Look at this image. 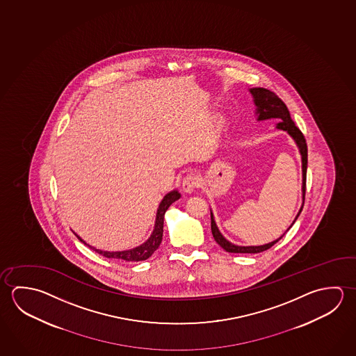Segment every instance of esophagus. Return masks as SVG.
Masks as SVG:
<instances>
[{"instance_id": "34e87169", "label": "esophagus", "mask_w": 356, "mask_h": 356, "mask_svg": "<svg viewBox=\"0 0 356 356\" xmlns=\"http://www.w3.org/2000/svg\"><path fill=\"white\" fill-rule=\"evenodd\" d=\"M196 187H197V179L193 174H188L182 179V190L185 193H191Z\"/></svg>"}]
</instances>
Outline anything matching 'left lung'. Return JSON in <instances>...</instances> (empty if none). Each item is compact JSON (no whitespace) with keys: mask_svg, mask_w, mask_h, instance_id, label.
Instances as JSON below:
<instances>
[{"mask_svg":"<svg viewBox=\"0 0 356 356\" xmlns=\"http://www.w3.org/2000/svg\"><path fill=\"white\" fill-rule=\"evenodd\" d=\"M250 92L254 97V102L256 106V116H257V121H264V120L277 119L280 120L276 124V129L286 131L293 141L298 145L299 147L300 155H301V163H302V205L300 207L299 212L296 215V218L293 220V222L299 218L300 212L302 211L304 207V201H305V191H306V169H307V146H306L305 138L302 135V132L300 131L299 129L295 125L291 118H290V113L287 110L286 105L284 104V101L279 99L277 95L274 94L273 91H270L268 88H250ZM291 224V226L293 225ZM290 226V227H291ZM290 227L287 230H290ZM286 230V231H287ZM211 232L212 236L215 238V241L227 252H235V254H257L265 250L270 249L271 246H274L275 243H277L282 236L281 235L279 238H276L271 243H265V245H260V246H238L235 243H231L229 240H226L222 234L218 230L216 222L213 220V215L211 212Z\"/></svg>","mask_w":356,"mask_h":356,"instance_id":"left-lung-1","label":"left lung"}]
</instances>
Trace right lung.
I'll return each mask as SVG.
<instances>
[{
	"instance_id": "right-lung-1",
	"label": "right lung",
	"mask_w": 356,
	"mask_h": 356,
	"mask_svg": "<svg viewBox=\"0 0 356 356\" xmlns=\"http://www.w3.org/2000/svg\"><path fill=\"white\" fill-rule=\"evenodd\" d=\"M181 197V193L177 190H172L169 193H166L163 196V201L160 202L159 209H157L156 221H155V227L151 234V236L145 241L143 245H140L138 248H134L131 250H125V251H102V250L95 249L92 246H90L88 243L82 240L81 237L76 235L77 238L88 245V248L95 250L96 252H99L100 255L105 256L107 259H119L122 261H143L149 259L160 246V243L163 241V216L165 212L169 209L170 205L172 202H175L176 200Z\"/></svg>"
}]
</instances>
